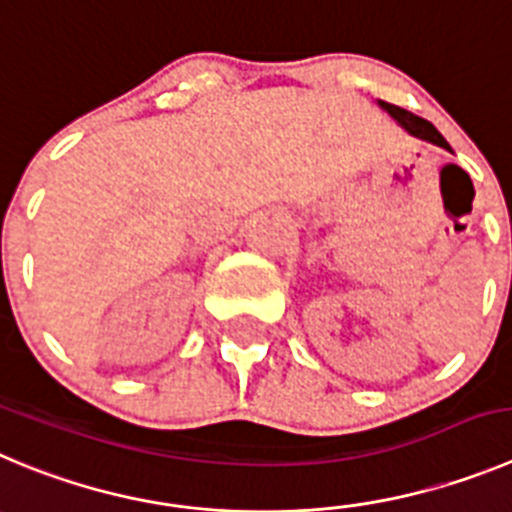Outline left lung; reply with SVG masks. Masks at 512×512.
Returning a JSON list of instances; mask_svg holds the SVG:
<instances>
[{
	"label": "left lung",
	"mask_w": 512,
	"mask_h": 512,
	"mask_svg": "<svg viewBox=\"0 0 512 512\" xmlns=\"http://www.w3.org/2000/svg\"><path fill=\"white\" fill-rule=\"evenodd\" d=\"M376 103H379L381 111L389 113V116L394 118V121L399 123V126L409 133V136H414V138H419V141L434 143V146L447 148V151H452L450 143L444 141L442 133H439L437 128H434L432 123H429V121H424V118H419V116H414V113L404 111V108H399V105L386 103V100H376Z\"/></svg>",
	"instance_id": "obj_1"
}]
</instances>
